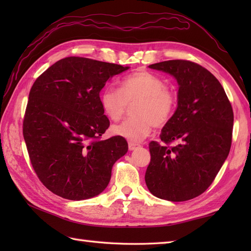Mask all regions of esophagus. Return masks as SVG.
I'll use <instances>...</instances> for the list:
<instances>
[{
	"label": "esophagus",
	"instance_id": "34e87169",
	"mask_svg": "<svg viewBox=\"0 0 251 251\" xmlns=\"http://www.w3.org/2000/svg\"><path fill=\"white\" fill-rule=\"evenodd\" d=\"M137 148H138V145H137V143H134V142H129V143H128V149H129V151H134V150H136Z\"/></svg>",
	"mask_w": 251,
	"mask_h": 251
}]
</instances>
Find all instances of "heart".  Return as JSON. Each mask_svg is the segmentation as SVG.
<instances>
[{"instance_id":"1","label":"heart","mask_w":251,"mask_h":251,"mask_svg":"<svg viewBox=\"0 0 251 251\" xmlns=\"http://www.w3.org/2000/svg\"><path fill=\"white\" fill-rule=\"evenodd\" d=\"M119 89L106 86L100 93V104L105 116L112 122L122 119L126 105L138 101L134 109L135 119L127 120L112 127L117 137L139 142L151 134L154 125L162 126L172 117L177 97L165 87L162 78L140 71L122 78Z\"/></svg>"}]
</instances>
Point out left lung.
Segmentation results:
<instances>
[{
    "mask_svg": "<svg viewBox=\"0 0 251 251\" xmlns=\"http://www.w3.org/2000/svg\"><path fill=\"white\" fill-rule=\"evenodd\" d=\"M178 83L177 109L161 132L168 148L152 141L146 172L149 191L170 201H184L208 189L228 155L234 114L220 82L197 63L168 60L149 66Z\"/></svg>",
    "mask_w": 251,
    "mask_h": 251,
    "instance_id": "obj_1",
    "label": "left lung"
}]
</instances>
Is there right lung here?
<instances>
[{
	"mask_svg": "<svg viewBox=\"0 0 251 251\" xmlns=\"http://www.w3.org/2000/svg\"><path fill=\"white\" fill-rule=\"evenodd\" d=\"M128 69L67 57L36 78L23 131L34 172L54 194L82 201L108 186L112 167L128 145L117 136L99 140L110 126L99 94L106 82Z\"/></svg>",
	"mask_w": 251,
	"mask_h": 251,
	"instance_id": "1",
	"label": "right lung"
}]
</instances>
